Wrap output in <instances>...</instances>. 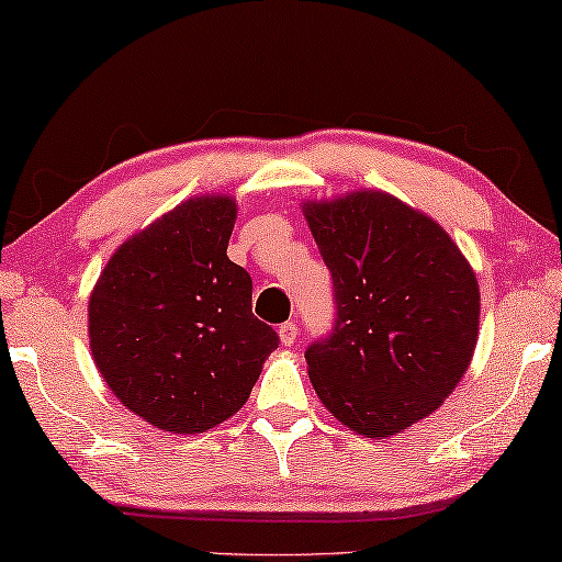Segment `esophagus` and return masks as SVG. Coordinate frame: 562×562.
I'll return each mask as SVG.
<instances>
[{"instance_id": "1", "label": "esophagus", "mask_w": 562, "mask_h": 562, "mask_svg": "<svg viewBox=\"0 0 562 562\" xmlns=\"http://www.w3.org/2000/svg\"><path fill=\"white\" fill-rule=\"evenodd\" d=\"M296 336H299V328H296V324H281L279 326V338H281V344L283 346H293L296 344Z\"/></svg>"}]
</instances>
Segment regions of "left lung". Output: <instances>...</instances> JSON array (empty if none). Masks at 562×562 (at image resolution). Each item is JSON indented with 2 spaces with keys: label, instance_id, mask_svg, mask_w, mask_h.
<instances>
[{
  "label": "left lung",
  "instance_id": "left-lung-1",
  "mask_svg": "<svg viewBox=\"0 0 562 562\" xmlns=\"http://www.w3.org/2000/svg\"><path fill=\"white\" fill-rule=\"evenodd\" d=\"M334 279L336 324L308 346V379L356 434L389 438L453 393L471 366L477 279L434 218L383 191L306 201Z\"/></svg>",
  "mask_w": 562,
  "mask_h": 562
}]
</instances>
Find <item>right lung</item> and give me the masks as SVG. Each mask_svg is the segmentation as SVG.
<instances>
[{"label": "right lung", "instance_id": "right-lung-1", "mask_svg": "<svg viewBox=\"0 0 562 562\" xmlns=\"http://www.w3.org/2000/svg\"><path fill=\"white\" fill-rule=\"evenodd\" d=\"M232 196H196L116 248L89 296V346L124 406L204 434L244 406L279 348L251 314V276L226 256Z\"/></svg>", "mask_w": 562, "mask_h": 562}]
</instances>
